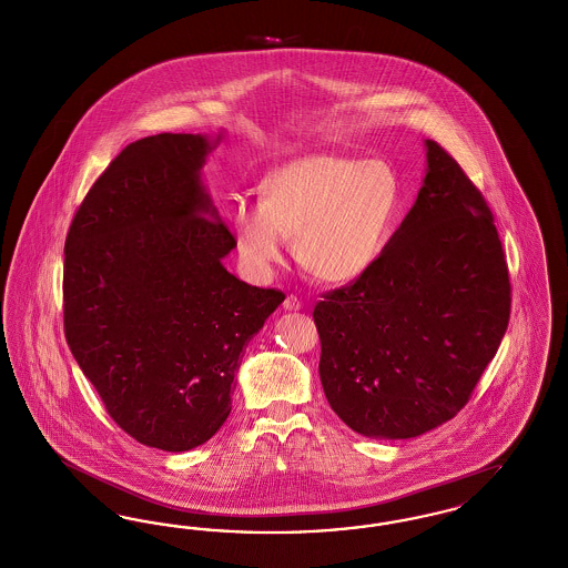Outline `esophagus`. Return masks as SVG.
<instances>
[{"label": "esophagus", "instance_id": "obj_1", "mask_svg": "<svg viewBox=\"0 0 568 568\" xmlns=\"http://www.w3.org/2000/svg\"><path fill=\"white\" fill-rule=\"evenodd\" d=\"M283 308H285V311H300V308H302V302H300V297L287 296L285 297V302H283Z\"/></svg>", "mask_w": 568, "mask_h": 568}]
</instances>
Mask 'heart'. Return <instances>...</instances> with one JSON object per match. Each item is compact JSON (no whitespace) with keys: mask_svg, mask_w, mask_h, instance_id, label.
I'll list each match as a JSON object with an SVG mask.
<instances>
[{"mask_svg":"<svg viewBox=\"0 0 568 568\" xmlns=\"http://www.w3.org/2000/svg\"><path fill=\"white\" fill-rule=\"evenodd\" d=\"M403 187L389 163L304 155L260 183V206L232 215L234 248L253 278H268L294 239L306 271L332 285L362 278L394 230Z\"/></svg>","mask_w":568,"mask_h":568,"instance_id":"obj_1","label":"heart"}]
</instances>
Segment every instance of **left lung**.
<instances>
[{"label":"left lung","mask_w":568,"mask_h":568,"mask_svg":"<svg viewBox=\"0 0 568 568\" xmlns=\"http://www.w3.org/2000/svg\"><path fill=\"white\" fill-rule=\"evenodd\" d=\"M424 146L422 190L377 264L313 311L325 398L368 438H415L449 422L509 325L491 211L447 151Z\"/></svg>","instance_id":"8db88e82"}]
</instances>
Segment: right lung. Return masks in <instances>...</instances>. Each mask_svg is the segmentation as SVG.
<instances>
[{
	"label": "right lung",
	"mask_w": 568,
	"mask_h": 568,
	"mask_svg": "<svg viewBox=\"0 0 568 568\" xmlns=\"http://www.w3.org/2000/svg\"><path fill=\"white\" fill-rule=\"evenodd\" d=\"M223 135L125 146L65 241L70 352L110 417L163 452H190L223 426L241 353L285 300L223 266L234 236L202 179Z\"/></svg>",
	"instance_id": "obj_1"
}]
</instances>
